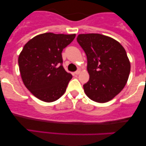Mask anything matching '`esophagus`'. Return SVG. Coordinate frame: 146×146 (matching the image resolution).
Returning a JSON list of instances; mask_svg holds the SVG:
<instances>
[{"label": "esophagus", "mask_w": 146, "mask_h": 146, "mask_svg": "<svg viewBox=\"0 0 146 146\" xmlns=\"http://www.w3.org/2000/svg\"><path fill=\"white\" fill-rule=\"evenodd\" d=\"M80 70H78V71H76L75 72V75H79V74H80Z\"/></svg>", "instance_id": "esophagus-1"}]
</instances>
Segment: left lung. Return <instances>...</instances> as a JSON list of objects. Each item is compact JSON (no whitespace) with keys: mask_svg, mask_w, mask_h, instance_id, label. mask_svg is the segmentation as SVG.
<instances>
[{"mask_svg":"<svg viewBox=\"0 0 146 146\" xmlns=\"http://www.w3.org/2000/svg\"><path fill=\"white\" fill-rule=\"evenodd\" d=\"M77 41L87 57L90 78L84 90L90 100L105 103L124 88L130 63L124 48L113 38L99 33L80 34Z\"/></svg>","mask_w":146,"mask_h":146,"instance_id":"8db88e82","label":"left lung"}]
</instances>
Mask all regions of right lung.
Returning <instances> with one entry per match:
<instances>
[{
  "label": "right lung",
  "mask_w": 146,
  "mask_h": 146,
  "mask_svg": "<svg viewBox=\"0 0 146 146\" xmlns=\"http://www.w3.org/2000/svg\"><path fill=\"white\" fill-rule=\"evenodd\" d=\"M75 37L45 33L24 46L18 57L20 72L25 86L36 98L52 102L65 93L72 75L63 67L62 52Z\"/></svg>",
  "instance_id": "add662e5"
}]
</instances>
